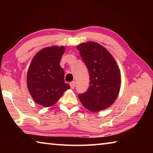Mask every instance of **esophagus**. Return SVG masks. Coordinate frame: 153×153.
I'll use <instances>...</instances> for the list:
<instances>
[{
  "mask_svg": "<svg viewBox=\"0 0 153 153\" xmlns=\"http://www.w3.org/2000/svg\"><path fill=\"white\" fill-rule=\"evenodd\" d=\"M70 86H71V89H74V88H75V86H76V82H70Z\"/></svg>",
  "mask_w": 153,
  "mask_h": 153,
  "instance_id": "34e87169",
  "label": "esophagus"
}]
</instances>
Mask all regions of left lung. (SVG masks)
Returning <instances> with one entry per match:
<instances>
[{"mask_svg":"<svg viewBox=\"0 0 153 153\" xmlns=\"http://www.w3.org/2000/svg\"><path fill=\"white\" fill-rule=\"evenodd\" d=\"M90 76L88 91L78 94L85 108L93 112L107 108L117 98L121 87V74L115 59L102 45L95 42L76 46Z\"/></svg>","mask_w":153,"mask_h":153,"instance_id":"obj_1","label":"left lung"}]
</instances>
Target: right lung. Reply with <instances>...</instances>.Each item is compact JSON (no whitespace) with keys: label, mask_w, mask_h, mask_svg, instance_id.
<instances>
[{"label":"right lung","mask_w":153,"mask_h":153,"mask_svg":"<svg viewBox=\"0 0 153 153\" xmlns=\"http://www.w3.org/2000/svg\"><path fill=\"white\" fill-rule=\"evenodd\" d=\"M65 48L53 46L40 50L33 56L27 74V88L37 104L51 107L70 86L64 80L60 61Z\"/></svg>","instance_id":"right-lung-1"}]
</instances>
